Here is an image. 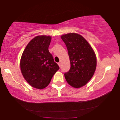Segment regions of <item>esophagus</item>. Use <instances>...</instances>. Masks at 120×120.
Returning <instances> with one entry per match:
<instances>
[{
	"instance_id": "1",
	"label": "esophagus",
	"mask_w": 120,
	"mask_h": 120,
	"mask_svg": "<svg viewBox=\"0 0 120 120\" xmlns=\"http://www.w3.org/2000/svg\"><path fill=\"white\" fill-rule=\"evenodd\" d=\"M58 65H59V67H60V66H61V63H60V62H59V63H58Z\"/></svg>"
}]
</instances>
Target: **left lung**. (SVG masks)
Listing matches in <instances>:
<instances>
[{"instance_id": "1", "label": "left lung", "mask_w": 120, "mask_h": 120, "mask_svg": "<svg viewBox=\"0 0 120 120\" xmlns=\"http://www.w3.org/2000/svg\"><path fill=\"white\" fill-rule=\"evenodd\" d=\"M61 38L67 46L70 67L64 74L70 85L79 88L85 85L94 75L96 68V56L94 49L82 36L77 33L63 35Z\"/></svg>"}]
</instances>
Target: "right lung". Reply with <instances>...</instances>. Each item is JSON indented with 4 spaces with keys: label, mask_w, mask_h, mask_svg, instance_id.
I'll return each mask as SVG.
<instances>
[{
    "label": "right lung",
    "mask_w": 120,
    "mask_h": 120,
    "mask_svg": "<svg viewBox=\"0 0 120 120\" xmlns=\"http://www.w3.org/2000/svg\"><path fill=\"white\" fill-rule=\"evenodd\" d=\"M50 36L39 35L34 38L26 45L20 60L23 77L32 87L44 89L51 81L59 69L49 52Z\"/></svg>",
    "instance_id": "1"
}]
</instances>
